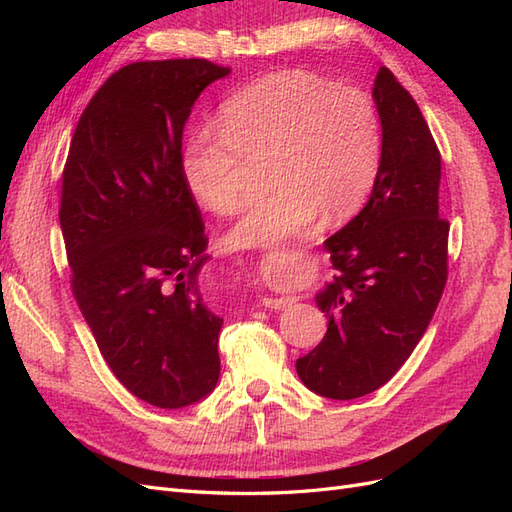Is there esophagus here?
<instances>
[{
    "mask_svg": "<svg viewBox=\"0 0 512 512\" xmlns=\"http://www.w3.org/2000/svg\"><path fill=\"white\" fill-rule=\"evenodd\" d=\"M262 305L265 307H269V309H284V307H288V305H292L294 303V299L292 297H280V299H273V297H265L260 301Z\"/></svg>",
    "mask_w": 512,
    "mask_h": 512,
    "instance_id": "obj_1",
    "label": "esophagus"
}]
</instances>
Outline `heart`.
Here are the masks:
<instances>
[{"mask_svg":"<svg viewBox=\"0 0 512 512\" xmlns=\"http://www.w3.org/2000/svg\"><path fill=\"white\" fill-rule=\"evenodd\" d=\"M220 128H200L181 147L179 170L198 205L237 211L252 160L269 156L273 188L254 198L226 232L230 250L275 247L327 218L359 211L382 158L376 104L363 89L307 72H275L220 106Z\"/></svg>","mask_w":512,"mask_h":512,"instance_id":"1","label":"heart"}]
</instances>
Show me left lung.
Listing matches in <instances>:
<instances>
[{"label":"left lung","instance_id":"obj_1","mask_svg":"<svg viewBox=\"0 0 512 512\" xmlns=\"http://www.w3.org/2000/svg\"><path fill=\"white\" fill-rule=\"evenodd\" d=\"M382 158L363 211L324 241L333 280L316 294L322 342L297 361L309 391L356 399L389 382L421 342L448 275L438 215L440 151L421 108L389 68L374 81Z\"/></svg>","mask_w":512,"mask_h":512}]
</instances>
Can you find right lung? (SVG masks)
<instances>
[{
    "mask_svg": "<svg viewBox=\"0 0 512 512\" xmlns=\"http://www.w3.org/2000/svg\"><path fill=\"white\" fill-rule=\"evenodd\" d=\"M228 74L207 59L123 66L76 123L61 179L74 299L115 378L164 410L220 378L224 320L200 294L209 241L179 156L194 102Z\"/></svg>",
    "mask_w": 512,
    "mask_h": 512,
    "instance_id": "obj_1",
    "label": "right lung"
}]
</instances>
